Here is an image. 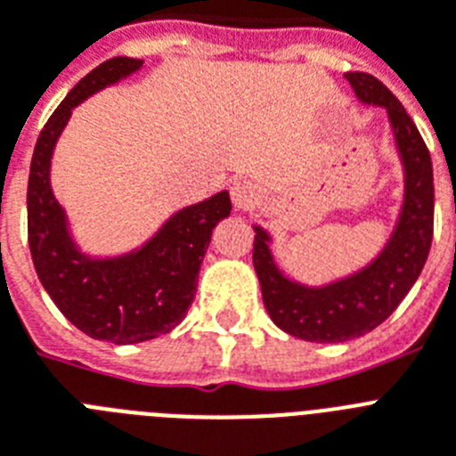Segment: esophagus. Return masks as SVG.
Listing matches in <instances>:
<instances>
[{
  "instance_id": "obj_1",
  "label": "esophagus",
  "mask_w": 456,
  "mask_h": 456,
  "mask_svg": "<svg viewBox=\"0 0 456 456\" xmlns=\"http://www.w3.org/2000/svg\"><path fill=\"white\" fill-rule=\"evenodd\" d=\"M231 198L235 209L244 212V209H251L258 202V188L251 182H247V179L244 182H235L231 186Z\"/></svg>"
}]
</instances>
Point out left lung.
Listing matches in <instances>:
<instances>
[{
  "mask_svg": "<svg viewBox=\"0 0 456 456\" xmlns=\"http://www.w3.org/2000/svg\"><path fill=\"white\" fill-rule=\"evenodd\" d=\"M345 78L361 104L382 107L389 116L403 165V205L382 251L361 270L323 287H307L281 273L270 249L273 237L254 225L263 305L284 333L310 342H345L378 329L417 281L434 237V167L422 134L382 81L366 71H347Z\"/></svg>",
  "mask_w": 456,
  "mask_h": 456,
  "instance_id": "1",
  "label": "left lung"
}]
</instances>
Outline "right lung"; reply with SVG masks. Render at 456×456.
Returning a JSON list of instances; mask_svg holds the SVG:
<instances>
[{"label":"right lung","instance_id":"1","mask_svg":"<svg viewBox=\"0 0 456 456\" xmlns=\"http://www.w3.org/2000/svg\"><path fill=\"white\" fill-rule=\"evenodd\" d=\"M144 60L111 58L60 102L34 146L28 182V237L34 270L78 330L114 345L153 340L186 317L212 231L231 214L228 191L172 214L139 249L109 258L84 254L51 188V158L71 109L142 69Z\"/></svg>","mask_w":456,"mask_h":456}]
</instances>
